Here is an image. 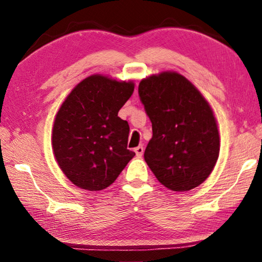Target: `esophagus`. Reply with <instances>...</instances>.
Masks as SVG:
<instances>
[{
	"mask_svg": "<svg viewBox=\"0 0 262 262\" xmlns=\"http://www.w3.org/2000/svg\"><path fill=\"white\" fill-rule=\"evenodd\" d=\"M134 151H135V154H136V156H137V157H141L142 155H143V152H144V148H143V145H139V147H136V148L134 149Z\"/></svg>",
	"mask_w": 262,
	"mask_h": 262,
	"instance_id": "34e87169",
	"label": "esophagus"
}]
</instances>
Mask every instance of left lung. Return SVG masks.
Instances as JSON below:
<instances>
[{
	"label": "left lung",
	"instance_id": "left-lung-1",
	"mask_svg": "<svg viewBox=\"0 0 262 262\" xmlns=\"http://www.w3.org/2000/svg\"><path fill=\"white\" fill-rule=\"evenodd\" d=\"M139 95L152 123L144 159L157 180L174 192L198 187L220 155V134L210 105L177 72L142 79Z\"/></svg>",
	"mask_w": 262,
	"mask_h": 262
}]
</instances>
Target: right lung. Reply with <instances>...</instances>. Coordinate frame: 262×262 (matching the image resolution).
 <instances>
[{
	"mask_svg": "<svg viewBox=\"0 0 262 262\" xmlns=\"http://www.w3.org/2000/svg\"><path fill=\"white\" fill-rule=\"evenodd\" d=\"M134 88L133 81L95 74L79 82L60 106L52 130L53 152L77 187L105 189L135 156L127 149L128 122L118 117Z\"/></svg>",
	"mask_w": 262,
	"mask_h": 262,
	"instance_id": "1",
	"label": "right lung"
}]
</instances>
